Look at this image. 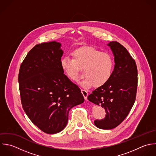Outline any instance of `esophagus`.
Listing matches in <instances>:
<instances>
[{
    "instance_id": "34e87169",
    "label": "esophagus",
    "mask_w": 156,
    "mask_h": 156,
    "mask_svg": "<svg viewBox=\"0 0 156 156\" xmlns=\"http://www.w3.org/2000/svg\"><path fill=\"white\" fill-rule=\"evenodd\" d=\"M81 93H82V94L83 95L84 99H85V100H87V96H88V92H87L86 90L82 89V90H81Z\"/></svg>"
}]
</instances>
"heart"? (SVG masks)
<instances>
[{
  "instance_id": "b5f03b06",
  "label": "heart",
  "mask_w": 156,
  "mask_h": 156,
  "mask_svg": "<svg viewBox=\"0 0 156 156\" xmlns=\"http://www.w3.org/2000/svg\"><path fill=\"white\" fill-rule=\"evenodd\" d=\"M72 58L65 56L61 60V67L71 80L76 81L83 69L85 77L80 82L84 88L92 85L100 87L105 85L111 79L114 68L113 56L108 52H101L92 47H83L75 50Z\"/></svg>"
}]
</instances>
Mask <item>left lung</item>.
I'll list each match as a JSON object with an SVG mask.
<instances>
[{"mask_svg": "<svg viewBox=\"0 0 156 156\" xmlns=\"http://www.w3.org/2000/svg\"><path fill=\"white\" fill-rule=\"evenodd\" d=\"M114 56L115 66L109 81L95 89L87 99L105 109L106 117L94 121L102 129H112L119 125L133 108L137 88V69L134 59L122 44L116 41L108 44Z\"/></svg>", "mask_w": 156, "mask_h": 156, "instance_id": "8db88e82", "label": "left lung"}]
</instances>
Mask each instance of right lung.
<instances>
[{
  "label": "right lung",
  "instance_id": "right-lung-1",
  "mask_svg": "<svg viewBox=\"0 0 156 156\" xmlns=\"http://www.w3.org/2000/svg\"><path fill=\"white\" fill-rule=\"evenodd\" d=\"M61 47L56 41L35 45L22 62L18 76L25 114L39 129L50 134L63 130L70 109L84 101L80 89L61 67Z\"/></svg>",
  "mask_w": 156,
  "mask_h": 156
}]
</instances>
